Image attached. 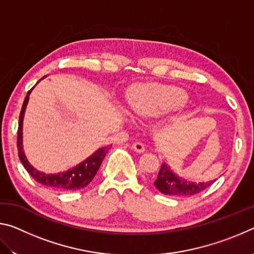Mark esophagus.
<instances>
[{
  "instance_id": "obj_1",
  "label": "esophagus",
  "mask_w": 254,
  "mask_h": 254,
  "mask_svg": "<svg viewBox=\"0 0 254 254\" xmlns=\"http://www.w3.org/2000/svg\"><path fill=\"white\" fill-rule=\"evenodd\" d=\"M132 149L134 150L135 152H139V153H142V152H144V150H145V148H144V144H143V143H141V142H135V143H133V145H132Z\"/></svg>"
}]
</instances>
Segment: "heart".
<instances>
[{"instance_id":"obj_1","label":"heart","mask_w":254,"mask_h":254,"mask_svg":"<svg viewBox=\"0 0 254 254\" xmlns=\"http://www.w3.org/2000/svg\"><path fill=\"white\" fill-rule=\"evenodd\" d=\"M188 102L187 93L175 86L145 85L131 98L132 111L139 117L157 118L184 109Z\"/></svg>"}]
</instances>
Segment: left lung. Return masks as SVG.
Listing matches in <instances>:
<instances>
[{
    "label": "left lung",
    "instance_id": "8db88e82",
    "mask_svg": "<svg viewBox=\"0 0 254 254\" xmlns=\"http://www.w3.org/2000/svg\"><path fill=\"white\" fill-rule=\"evenodd\" d=\"M214 182L215 180H210V182L207 183L189 182V180L176 175L170 169V167L163 162L160 170H159L156 182H154V186L157 187L159 191L165 195L174 197H186L196 195L205 190Z\"/></svg>",
    "mask_w": 254,
    "mask_h": 254
}]
</instances>
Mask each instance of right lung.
I'll list each match as a JSON object with an SVG mask.
<instances>
[{"label":"right lung","instance_id":"obj_1","mask_svg":"<svg viewBox=\"0 0 254 254\" xmlns=\"http://www.w3.org/2000/svg\"><path fill=\"white\" fill-rule=\"evenodd\" d=\"M46 77V76H45ZM44 77V78H45ZM32 88L28 92L27 96L24 98L22 109L20 112L19 117V128H18V151H19V158L24 168L27 169L30 176L41 185H45L47 187L57 189V190H76V189H80L87 186V185L92 182L93 178L95 177L97 170L100 169L101 163L103 159L105 158L107 151H109V147H103L94 152L91 157H88L86 160L80 162L74 168L65 171V173L60 174H45L41 171L37 170L36 168L30 165L28 159L25 158V154L23 151L22 145V126H23V117L24 112L27 109L28 102H29V95L31 93Z\"/></svg>","mask_w":254,"mask_h":254}]
</instances>
